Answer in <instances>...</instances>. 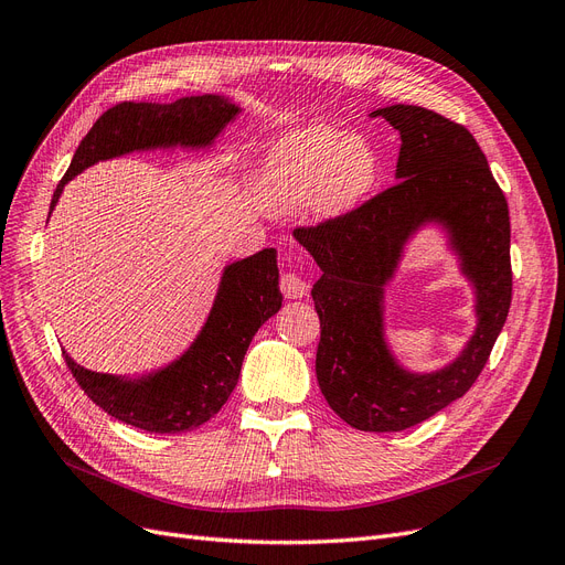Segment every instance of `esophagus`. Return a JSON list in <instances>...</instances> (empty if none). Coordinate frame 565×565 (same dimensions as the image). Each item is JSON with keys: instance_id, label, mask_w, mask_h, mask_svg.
<instances>
[{"instance_id": "34e87169", "label": "esophagus", "mask_w": 565, "mask_h": 565, "mask_svg": "<svg viewBox=\"0 0 565 565\" xmlns=\"http://www.w3.org/2000/svg\"><path fill=\"white\" fill-rule=\"evenodd\" d=\"M279 286H281V294L290 300L305 298L309 294V284L300 275H296V271H284L279 279Z\"/></svg>"}]
</instances>
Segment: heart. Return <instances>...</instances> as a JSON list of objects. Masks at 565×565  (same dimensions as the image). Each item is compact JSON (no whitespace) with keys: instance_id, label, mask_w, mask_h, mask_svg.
<instances>
[{"instance_id":"obj_1","label":"heart","mask_w":565,"mask_h":565,"mask_svg":"<svg viewBox=\"0 0 565 565\" xmlns=\"http://www.w3.org/2000/svg\"><path fill=\"white\" fill-rule=\"evenodd\" d=\"M380 174L382 158L370 139L332 125H311L269 146L258 193L271 212H288L311 200L317 214L335 218L363 204Z\"/></svg>"}]
</instances>
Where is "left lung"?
<instances>
[{
  "mask_svg": "<svg viewBox=\"0 0 565 565\" xmlns=\"http://www.w3.org/2000/svg\"><path fill=\"white\" fill-rule=\"evenodd\" d=\"M401 132L395 179L344 216L296 227L321 279L311 288L321 319L317 380L351 428L393 433L458 401L484 370L512 302L510 212L487 156L461 122L412 104L372 111ZM440 222L476 286L478 328L454 364L430 375L401 369L383 340V286L406 239Z\"/></svg>",
  "mask_w": 565,
  "mask_h": 565,
  "instance_id": "1",
  "label": "left lung"
}]
</instances>
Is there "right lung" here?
I'll return each mask as SVG.
<instances>
[{"label":"right lung","instance_id":"1","mask_svg":"<svg viewBox=\"0 0 565 565\" xmlns=\"http://www.w3.org/2000/svg\"><path fill=\"white\" fill-rule=\"evenodd\" d=\"M237 114L239 107L221 95L181 97L172 104H116L81 139L67 174L55 188L51 212L65 183L86 167L132 151L212 146ZM279 309L277 250L263 248L223 269L214 307L198 340L167 367L139 380H122L81 367L65 349L62 356L88 398L114 419L149 433H185L218 414L237 386L250 340Z\"/></svg>","mask_w":565,"mask_h":565}]
</instances>
